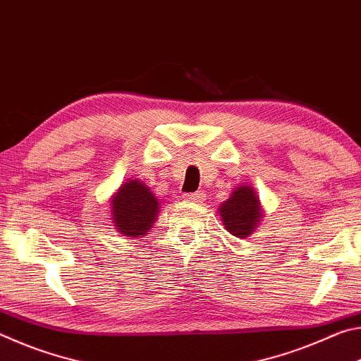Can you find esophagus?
I'll return each instance as SVG.
<instances>
[{
	"mask_svg": "<svg viewBox=\"0 0 361 361\" xmlns=\"http://www.w3.org/2000/svg\"><path fill=\"white\" fill-rule=\"evenodd\" d=\"M185 200L191 204H200L204 200V192H192V194H185Z\"/></svg>",
	"mask_w": 361,
	"mask_h": 361,
	"instance_id": "obj_1",
	"label": "esophagus"
}]
</instances>
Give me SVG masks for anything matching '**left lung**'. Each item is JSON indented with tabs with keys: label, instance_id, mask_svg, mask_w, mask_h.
Returning a JSON list of instances; mask_svg holds the SVG:
<instances>
[{
	"label": "left lung",
	"instance_id": "8db88e82",
	"mask_svg": "<svg viewBox=\"0 0 361 361\" xmlns=\"http://www.w3.org/2000/svg\"><path fill=\"white\" fill-rule=\"evenodd\" d=\"M218 216L229 234L247 239L259 228L264 209L253 186L240 185L232 189L228 200L218 207Z\"/></svg>",
	"mask_w": 361,
	"mask_h": 361
}]
</instances>
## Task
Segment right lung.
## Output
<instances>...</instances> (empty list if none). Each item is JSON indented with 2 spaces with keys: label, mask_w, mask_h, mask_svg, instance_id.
I'll return each mask as SVG.
<instances>
[{
  "label": "right lung",
  "mask_w": 361,
  "mask_h": 361,
  "mask_svg": "<svg viewBox=\"0 0 361 361\" xmlns=\"http://www.w3.org/2000/svg\"><path fill=\"white\" fill-rule=\"evenodd\" d=\"M109 216L114 229L129 239L148 234L154 226L161 202L140 180H127L109 199Z\"/></svg>",
  "instance_id": "1"
}]
</instances>
